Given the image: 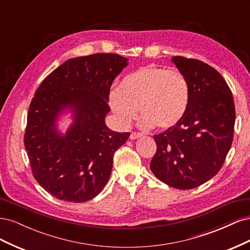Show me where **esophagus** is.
<instances>
[{
    "instance_id": "esophagus-1",
    "label": "esophagus",
    "mask_w": 250,
    "mask_h": 250,
    "mask_svg": "<svg viewBox=\"0 0 250 250\" xmlns=\"http://www.w3.org/2000/svg\"><path fill=\"white\" fill-rule=\"evenodd\" d=\"M142 137H143V133H141V132H131L130 140H137Z\"/></svg>"
}]
</instances>
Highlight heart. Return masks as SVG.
<instances>
[{
  "label": "heart",
  "instance_id": "obj_1",
  "mask_svg": "<svg viewBox=\"0 0 250 250\" xmlns=\"http://www.w3.org/2000/svg\"><path fill=\"white\" fill-rule=\"evenodd\" d=\"M188 101L190 86L185 75L154 65L127 75L108 97L110 108L123 126L129 125L140 109L143 127H173L184 118Z\"/></svg>",
  "mask_w": 250,
  "mask_h": 250
}]
</instances>
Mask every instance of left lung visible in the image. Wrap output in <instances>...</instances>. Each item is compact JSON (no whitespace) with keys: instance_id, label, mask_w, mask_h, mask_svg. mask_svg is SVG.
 <instances>
[{"instance_id":"8db88e82","label":"left lung","mask_w":250,"mask_h":250,"mask_svg":"<svg viewBox=\"0 0 250 250\" xmlns=\"http://www.w3.org/2000/svg\"><path fill=\"white\" fill-rule=\"evenodd\" d=\"M171 60L188 82L190 101L176 125L154 135L150 169L164 184L190 190L220 171L232 143L236 111L231 90L214 67L183 56Z\"/></svg>"}]
</instances>
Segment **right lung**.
Masks as SVG:
<instances>
[{
	"instance_id": "add662e5",
	"label": "right lung",
	"mask_w": 250,
	"mask_h": 250,
	"mask_svg": "<svg viewBox=\"0 0 250 250\" xmlns=\"http://www.w3.org/2000/svg\"><path fill=\"white\" fill-rule=\"evenodd\" d=\"M127 62L109 53L71 58L37 88L25 147L34 178L57 199L85 202L107 184L113 154L130 135L105 125L110 86ZM65 110L72 112L73 123L62 134L57 121Z\"/></svg>"
}]
</instances>
